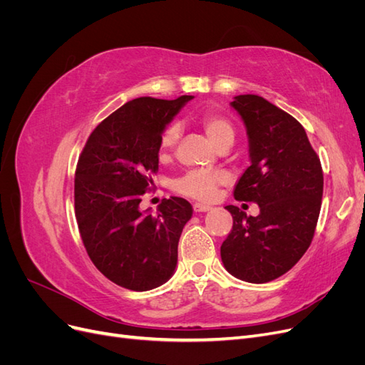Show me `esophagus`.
<instances>
[{"instance_id":"obj_1","label":"esophagus","mask_w":365,"mask_h":365,"mask_svg":"<svg viewBox=\"0 0 365 365\" xmlns=\"http://www.w3.org/2000/svg\"><path fill=\"white\" fill-rule=\"evenodd\" d=\"M210 208H212V207L207 205V204H202V202H196V204H193V210H195V212H197V213L208 212Z\"/></svg>"}]
</instances>
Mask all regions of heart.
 Wrapping results in <instances>:
<instances>
[{
    "mask_svg": "<svg viewBox=\"0 0 365 365\" xmlns=\"http://www.w3.org/2000/svg\"><path fill=\"white\" fill-rule=\"evenodd\" d=\"M200 123L207 135L219 148L225 141L235 138V129L231 121L216 113H204L200 117ZM180 138V125L170 123L164 128L160 137V148L163 152L170 150ZM228 182V175L222 170H190L180 180L173 182V189L185 196L201 201H212L217 187Z\"/></svg>",
    "mask_w": 365,
    "mask_h": 365,
    "instance_id": "1",
    "label": "heart"
}]
</instances>
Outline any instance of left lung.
<instances>
[{
	"instance_id": "left-lung-1",
	"label": "left lung",
	"mask_w": 365,
	"mask_h": 365,
	"mask_svg": "<svg viewBox=\"0 0 365 365\" xmlns=\"http://www.w3.org/2000/svg\"><path fill=\"white\" fill-rule=\"evenodd\" d=\"M247 126L251 165L235 187V200L257 202L247 216L225 208L233 228L220 245L225 269L250 283L288 272L314 239L323 197V169L306 130L291 114L256 94L231 102Z\"/></svg>"
}]
</instances>
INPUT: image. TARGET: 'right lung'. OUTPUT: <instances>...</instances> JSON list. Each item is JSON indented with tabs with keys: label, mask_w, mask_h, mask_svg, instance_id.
<instances>
[{
	"label": "right lung",
	"mask_w": 365,
	"mask_h": 365,
	"mask_svg": "<svg viewBox=\"0 0 365 365\" xmlns=\"http://www.w3.org/2000/svg\"><path fill=\"white\" fill-rule=\"evenodd\" d=\"M192 96L129 101L88 137L74 176V212L85 250L106 279L149 291L170 279L178 242L193 208L170 196L157 215L140 212L158 172L160 137Z\"/></svg>",
	"instance_id": "add662e5"
}]
</instances>
